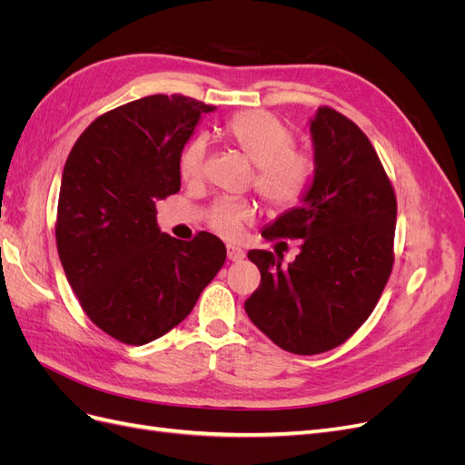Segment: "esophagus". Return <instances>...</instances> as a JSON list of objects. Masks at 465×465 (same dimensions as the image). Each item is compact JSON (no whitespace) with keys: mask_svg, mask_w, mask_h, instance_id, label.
I'll list each match as a JSON object with an SVG mask.
<instances>
[{"mask_svg":"<svg viewBox=\"0 0 465 465\" xmlns=\"http://www.w3.org/2000/svg\"><path fill=\"white\" fill-rule=\"evenodd\" d=\"M227 256H229V260H231V262H241L246 254H244V250H242V248H238V246L229 244V246H227Z\"/></svg>","mask_w":465,"mask_h":465,"instance_id":"obj_1","label":"esophagus"}]
</instances>
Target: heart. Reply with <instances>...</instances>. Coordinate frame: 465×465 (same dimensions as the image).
I'll return each mask as SVG.
<instances>
[{
  "mask_svg": "<svg viewBox=\"0 0 465 465\" xmlns=\"http://www.w3.org/2000/svg\"><path fill=\"white\" fill-rule=\"evenodd\" d=\"M224 135L246 159L256 164L254 188L273 209L299 205L311 188L314 161L294 145V134L272 112H238L224 124ZM207 159L205 137H195L180 157V174L186 182L203 176ZM254 215V207L242 200H219L209 211V224L224 238H234Z\"/></svg>",
  "mask_w": 465,
  "mask_h": 465,
  "instance_id": "1",
  "label": "heart"
}]
</instances>
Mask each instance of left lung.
<instances>
[{
    "instance_id": "8db88e82",
    "label": "left lung",
    "mask_w": 465,
    "mask_h": 465,
    "mask_svg": "<svg viewBox=\"0 0 465 465\" xmlns=\"http://www.w3.org/2000/svg\"><path fill=\"white\" fill-rule=\"evenodd\" d=\"M311 135V188L262 231L267 241L301 238V254L283 265L273 252H248L262 283L244 302L246 314L294 355L326 353L372 314L391 273L398 215L391 182L355 122L320 106Z\"/></svg>"
}]
</instances>
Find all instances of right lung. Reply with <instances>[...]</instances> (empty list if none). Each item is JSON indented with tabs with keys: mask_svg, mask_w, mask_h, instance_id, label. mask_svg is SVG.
Wrapping results in <instances>:
<instances>
[{
	"mask_svg": "<svg viewBox=\"0 0 465 465\" xmlns=\"http://www.w3.org/2000/svg\"><path fill=\"white\" fill-rule=\"evenodd\" d=\"M215 106L151 94L98 116L65 161L55 244L96 328L128 345L171 331L227 258L221 238L161 232L154 202L180 190L182 149Z\"/></svg>",
	"mask_w": 465,
	"mask_h": 465,
	"instance_id": "right-lung-1",
	"label": "right lung"
}]
</instances>
